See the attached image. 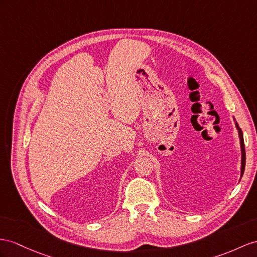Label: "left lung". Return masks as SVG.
<instances>
[{
    "instance_id": "1",
    "label": "left lung",
    "mask_w": 257,
    "mask_h": 257,
    "mask_svg": "<svg viewBox=\"0 0 257 257\" xmlns=\"http://www.w3.org/2000/svg\"><path fill=\"white\" fill-rule=\"evenodd\" d=\"M235 126L239 130V137H240V143H241V152H242V161H241V176L244 173V168H245V149H244V140H243V134L242 130L239 128L238 123L235 122Z\"/></svg>"
}]
</instances>
